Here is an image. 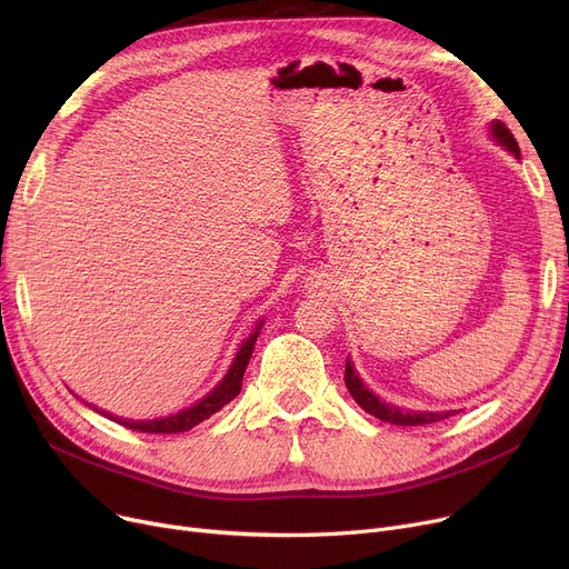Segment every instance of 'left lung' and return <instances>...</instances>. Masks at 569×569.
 Returning a JSON list of instances; mask_svg holds the SVG:
<instances>
[{"label": "left lung", "mask_w": 569, "mask_h": 569, "mask_svg": "<svg viewBox=\"0 0 569 569\" xmlns=\"http://www.w3.org/2000/svg\"><path fill=\"white\" fill-rule=\"evenodd\" d=\"M491 136L502 144L510 149V152L515 157H519V144L515 140V136L510 133V129H507L502 122H493L491 124ZM346 387L350 397L357 401V406H362L369 415L378 417V420L382 422H390V425H397V427H425V425H433V422H440V420H447V417L455 415L457 410H440V412H429V410H406V408H399V406H390L380 401L369 387L362 382V378L357 376L350 357L346 360Z\"/></svg>", "instance_id": "obj_1"}]
</instances>
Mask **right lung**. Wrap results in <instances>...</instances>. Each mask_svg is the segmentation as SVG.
<instances>
[{"label":"right lung","mask_w":569,"mask_h":569,"mask_svg":"<svg viewBox=\"0 0 569 569\" xmlns=\"http://www.w3.org/2000/svg\"><path fill=\"white\" fill-rule=\"evenodd\" d=\"M260 327H262V320L256 325L253 335L242 343V348L237 350L234 355V362L230 365L228 373L223 376V380L214 387L212 392H209L207 397H202L198 403H193L191 408L187 410H179L177 415H170V417H161V420H140V422H133V420H119V417H112L103 410H99L101 415L110 417V420H114L117 425H122L127 429H133V431H140V433H182V431H189L193 429L196 425H200L202 420H207V417H212L217 410H221L226 403H230L239 390H242V378H244V371L249 367V360H251V352H253V346H256V339L260 335ZM97 410V408H94Z\"/></svg>","instance_id":"obj_1"}]
</instances>
